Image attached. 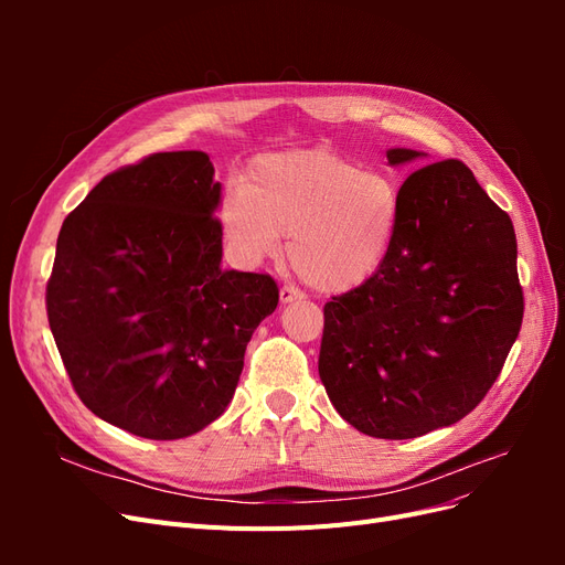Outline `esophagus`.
<instances>
[{
	"mask_svg": "<svg viewBox=\"0 0 565 565\" xmlns=\"http://www.w3.org/2000/svg\"><path fill=\"white\" fill-rule=\"evenodd\" d=\"M303 295L299 292V289L295 287H280V303H292V301H299Z\"/></svg>",
	"mask_w": 565,
	"mask_h": 565,
	"instance_id": "34e87169",
	"label": "esophagus"
}]
</instances>
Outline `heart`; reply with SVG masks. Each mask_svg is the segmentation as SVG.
Instances as JSON below:
<instances>
[{"label":"heart","instance_id":"obj_1","mask_svg":"<svg viewBox=\"0 0 565 565\" xmlns=\"http://www.w3.org/2000/svg\"><path fill=\"white\" fill-rule=\"evenodd\" d=\"M403 185L330 148L254 158L221 200L218 228L247 266L287 254L306 285L344 295L374 278L396 243Z\"/></svg>","mask_w":565,"mask_h":565}]
</instances>
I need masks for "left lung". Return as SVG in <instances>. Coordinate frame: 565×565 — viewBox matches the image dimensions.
Masks as SVG:
<instances>
[{
	"instance_id": "obj_1",
	"label": "left lung",
	"mask_w": 565,
	"mask_h": 565,
	"mask_svg": "<svg viewBox=\"0 0 565 565\" xmlns=\"http://www.w3.org/2000/svg\"><path fill=\"white\" fill-rule=\"evenodd\" d=\"M426 158L388 148L391 167ZM516 233L459 160L403 183L384 266L324 303L318 372L358 431L403 440L443 429L483 401L521 330Z\"/></svg>"
}]
</instances>
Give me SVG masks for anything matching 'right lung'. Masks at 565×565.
<instances>
[{"label":"right lung","instance_id":"add662e5","mask_svg":"<svg viewBox=\"0 0 565 565\" xmlns=\"http://www.w3.org/2000/svg\"><path fill=\"white\" fill-rule=\"evenodd\" d=\"M221 183L202 150L108 174L63 221L46 316L96 417L177 440L221 417L278 285L221 268Z\"/></svg>","mask_w":565,"mask_h":565}]
</instances>
